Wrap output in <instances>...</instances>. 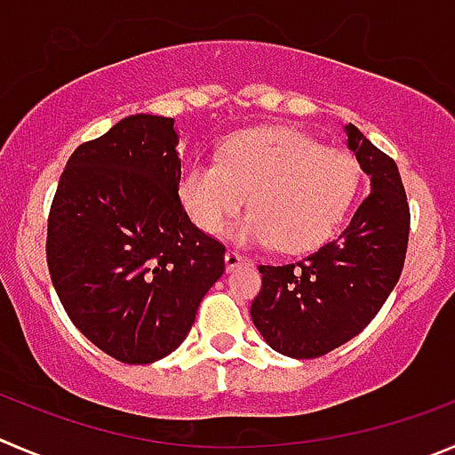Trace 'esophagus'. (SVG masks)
Masks as SVG:
<instances>
[{
    "mask_svg": "<svg viewBox=\"0 0 455 455\" xmlns=\"http://www.w3.org/2000/svg\"><path fill=\"white\" fill-rule=\"evenodd\" d=\"M243 263H250V259L243 257L241 252H236V250H228V252H225V266H228V270H235V267L243 266Z\"/></svg>",
    "mask_w": 455,
    "mask_h": 455,
    "instance_id": "1",
    "label": "esophagus"
}]
</instances>
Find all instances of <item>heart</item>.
Instances as JSON below:
<instances>
[{"label":"heart","instance_id":"heart-1","mask_svg":"<svg viewBox=\"0 0 455 455\" xmlns=\"http://www.w3.org/2000/svg\"><path fill=\"white\" fill-rule=\"evenodd\" d=\"M360 165L285 127L243 132L223 145L220 160H189L179 176L185 212L207 235H219L248 203L236 228L243 241L301 252L323 243L353 207Z\"/></svg>","mask_w":455,"mask_h":455}]
</instances>
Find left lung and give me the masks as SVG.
I'll return each instance as SVG.
<instances>
[{
    "mask_svg": "<svg viewBox=\"0 0 455 455\" xmlns=\"http://www.w3.org/2000/svg\"><path fill=\"white\" fill-rule=\"evenodd\" d=\"M348 147L371 176V194L337 239L299 261L259 266L254 326L281 355L315 360L360 335L402 275L411 212L395 160L355 124Z\"/></svg>",
    "mask_w": 455,
    "mask_h": 455,
    "instance_id": "left-lung-1",
    "label": "left lung"
}]
</instances>
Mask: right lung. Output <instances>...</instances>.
Listing matches in <instances>:
<instances>
[{"instance_id": "add662e5", "label": "right lung", "mask_w": 455, "mask_h": 455, "mask_svg": "<svg viewBox=\"0 0 455 455\" xmlns=\"http://www.w3.org/2000/svg\"><path fill=\"white\" fill-rule=\"evenodd\" d=\"M174 118L136 114L68 158L46 230L53 288L77 331L123 364H149L188 337L225 245L179 198Z\"/></svg>"}]
</instances>
